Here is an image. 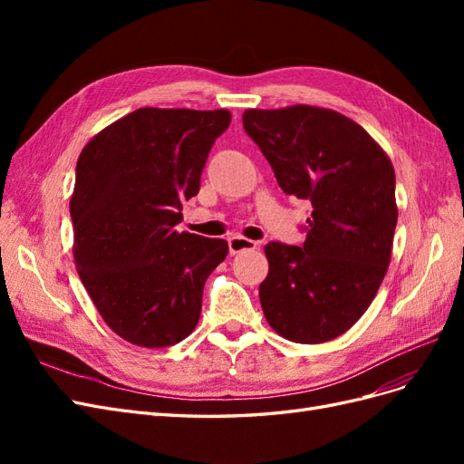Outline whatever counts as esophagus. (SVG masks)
<instances>
[{
  "label": "esophagus",
  "mask_w": 464,
  "mask_h": 464,
  "mask_svg": "<svg viewBox=\"0 0 464 464\" xmlns=\"http://www.w3.org/2000/svg\"><path fill=\"white\" fill-rule=\"evenodd\" d=\"M256 247H257V244L247 240V237H244V236H230L228 237V249L232 256L240 254V251H246V249H256Z\"/></svg>",
  "instance_id": "obj_1"
}]
</instances>
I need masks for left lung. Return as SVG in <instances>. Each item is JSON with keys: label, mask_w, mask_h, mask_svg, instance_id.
I'll list each match as a JSON object with an SVG mask.
<instances>
[{"label": "left lung", "mask_w": 464, "mask_h": 464, "mask_svg": "<svg viewBox=\"0 0 464 464\" xmlns=\"http://www.w3.org/2000/svg\"><path fill=\"white\" fill-rule=\"evenodd\" d=\"M242 121L280 189L312 203L302 246H265L263 314L292 343L336 339L387 273L399 215L392 164L366 130L333 110H246Z\"/></svg>", "instance_id": "left-lung-1"}]
</instances>
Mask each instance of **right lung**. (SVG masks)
<instances>
[{
	"mask_svg": "<svg viewBox=\"0 0 464 464\" xmlns=\"http://www.w3.org/2000/svg\"><path fill=\"white\" fill-rule=\"evenodd\" d=\"M230 120L228 110L139 108L81 150L69 203L75 265L98 314L131 344L172 346L198 325L205 280L228 244L174 227Z\"/></svg>",
	"mask_w": 464,
	"mask_h": 464,
	"instance_id": "1",
	"label": "right lung"
}]
</instances>
